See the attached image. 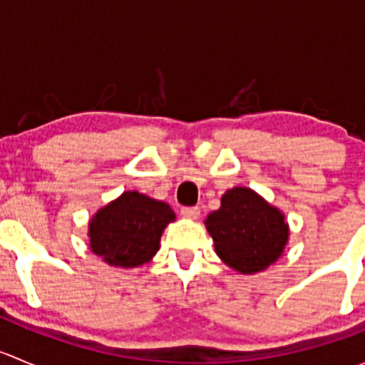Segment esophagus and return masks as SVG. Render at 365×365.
Listing matches in <instances>:
<instances>
[{"label":"esophagus","mask_w":365,"mask_h":365,"mask_svg":"<svg viewBox=\"0 0 365 365\" xmlns=\"http://www.w3.org/2000/svg\"><path fill=\"white\" fill-rule=\"evenodd\" d=\"M180 213H182L183 217H187V219H197V217H200V208H197V206H183V208L180 210Z\"/></svg>","instance_id":"esophagus-1"}]
</instances>
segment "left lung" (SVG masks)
<instances>
[{
	"mask_svg": "<svg viewBox=\"0 0 365 365\" xmlns=\"http://www.w3.org/2000/svg\"><path fill=\"white\" fill-rule=\"evenodd\" d=\"M206 230L220 259L242 274H256L274 263L289 235L284 215L247 187L224 194L220 208L206 217Z\"/></svg>",
	"mask_w": 365,
	"mask_h": 365,
	"instance_id": "left-lung-1",
	"label": "left lung"
}]
</instances>
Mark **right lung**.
<instances>
[{"instance_id": "obj_1", "label": "right lung", "mask_w": 365, "mask_h": 365, "mask_svg": "<svg viewBox=\"0 0 365 365\" xmlns=\"http://www.w3.org/2000/svg\"><path fill=\"white\" fill-rule=\"evenodd\" d=\"M175 212L139 192H123L95 213L90 222L91 251L114 267H139L159 251L162 231Z\"/></svg>"}]
</instances>
